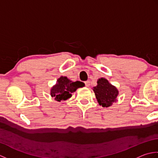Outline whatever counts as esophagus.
Returning a JSON list of instances; mask_svg holds the SVG:
<instances>
[{
  "mask_svg": "<svg viewBox=\"0 0 158 158\" xmlns=\"http://www.w3.org/2000/svg\"><path fill=\"white\" fill-rule=\"evenodd\" d=\"M85 84L86 87H89L90 85V81H86L85 82Z\"/></svg>",
  "mask_w": 158,
  "mask_h": 158,
  "instance_id": "obj_1",
  "label": "esophagus"
}]
</instances>
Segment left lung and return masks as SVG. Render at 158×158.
<instances>
[{
  "instance_id": "1",
  "label": "left lung",
  "mask_w": 158,
  "mask_h": 158,
  "mask_svg": "<svg viewBox=\"0 0 158 158\" xmlns=\"http://www.w3.org/2000/svg\"><path fill=\"white\" fill-rule=\"evenodd\" d=\"M93 91L95 94L99 105L102 107H109L115 102L119 94V91L115 86L105 78H100L97 81V85L94 87Z\"/></svg>"
}]
</instances>
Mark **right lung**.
Instances as JSON below:
<instances>
[{"label": "right lung", "instance_id": "add662e5", "mask_svg": "<svg viewBox=\"0 0 158 158\" xmlns=\"http://www.w3.org/2000/svg\"><path fill=\"white\" fill-rule=\"evenodd\" d=\"M84 85V83L81 81L73 82L67 77L61 76L57 79L56 83L51 88L50 94L56 101L61 102L62 100L69 99L72 96V93Z\"/></svg>", "mask_w": 158, "mask_h": 158}]
</instances>
